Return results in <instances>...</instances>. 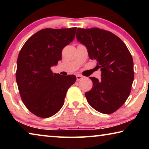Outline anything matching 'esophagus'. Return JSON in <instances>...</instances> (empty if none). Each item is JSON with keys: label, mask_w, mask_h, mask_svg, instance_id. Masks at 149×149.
I'll return each instance as SVG.
<instances>
[{"label": "esophagus", "mask_w": 149, "mask_h": 149, "mask_svg": "<svg viewBox=\"0 0 149 149\" xmlns=\"http://www.w3.org/2000/svg\"><path fill=\"white\" fill-rule=\"evenodd\" d=\"M83 78V76L82 75H76V79H77V81H80L81 79Z\"/></svg>", "instance_id": "esophagus-1"}]
</instances>
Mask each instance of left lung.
<instances>
[{
  "mask_svg": "<svg viewBox=\"0 0 149 149\" xmlns=\"http://www.w3.org/2000/svg\"><path fill=\"white\" fill-rule=\"evenodd\" d=\"M76 37L101 70L100 79L90 77L93 87L85 94L87 102L98 112L112 114L130 94L134 79L132 54L119 37L104 29L77 28Z\"/></svg>",
  "mask_w": 149,
  "mask_h": 149,
  "instance_id": "obj_1",
  "label": "left lung"
}]
</instances>
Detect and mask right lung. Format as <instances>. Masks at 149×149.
I'll use <instances>...</instances> for the list:
<instances>
[{
    "label": "right lung",
    "mask_w": 149,
    "mask_h": 149,
    "mask_svg": "<svg viewBox=\"0 0 149 149\" xmlns=\"http://www.w3.org/2000/svg\"><path fill=\"white\" fill-rule=\"evenodd\" d=\"M77 27L46 28L27 39L17 60L16 78L20 97L30 112L49 118L61 109L74 75L53 74L50 68L62 59V49L75 36Z\"/></svg>",
    "instance_id": "add662e5"
}]
</instances>
